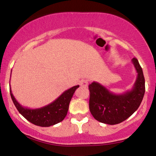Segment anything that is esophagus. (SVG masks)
I'll return each instance as SVG.
<instances>
[{
    "label": "esophagus",
    "mask_w": 156,
    "mask_h": 156,
    "mask_svg": "<svg viewBox=\"0 0 156 156\" xmlns=\"http://www.w3.org/2000/svg\"><path fill=\"white\" fill-rule=\"evenodd\" d=\"M80 85L82 87H87V85H88V80H81V82H80Z\"/></svg>",
    "instance_id": "34e87169"
}]
</instances>
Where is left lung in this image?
<instances>
[{
  "mask_svg": "<svg viewBox=\"0 0 156 156\" xmlns=\"http://www.w3.org/2000/svg\"><path fill=\"white\" fill-rule=\"evenodd\" d=\"M132 63L137 72L133 88L122 94H115L96 82L89 85V108L96 120L109 125L122 122L137 110L145 92V81L138 60L133 58Z\"/></svg>",
  "mask_w": 156,
  "mask_h": 156,
  "instance_id": "obj_1",
  "label": "left lung"
}]
</instances>
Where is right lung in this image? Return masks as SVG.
I'll return each instance as SVG.
<instances>
[{"instance_id":"right-lung-1","label":"right lung","mask_w":156,"mask_h":156,"mask_svg":"<svg viewBox=\"0 0 156 156\" xmlns=\"http://www.w3.org/2000/svg\"><path fill=\"white\" fill-rule=\"evenodd\" d=\"M79 87V85H76L71 87L62 93L52 103L38 109H28L20 105L13 96L11 87L10 95L14 106L24 118L36 126L49 127L63 120L69 110L71 98Z\"/></svg>"}]
</instances>
